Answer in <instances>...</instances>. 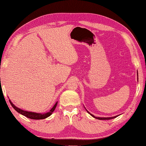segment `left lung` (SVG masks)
Listing matches in <instances>:
<instances>
[{
  "label": "left lung",
  "mask_w": 146,
  "mask_h": 146,
  "mask_svg": "<svg viewBox=\"0 0 146 146\" xmlns=\"http://www.w3.org/2000/svg\"><path fill=\"white\" fill-rule=\"evenodd\" d=\"M88 113H89V111H88ZM90 114L91 115V116H93V117H94V118H97V119H99V120H110V119H112V118H114L117 117V116H113V117H108V118H100V117H96V116H94V115H92V114H91V113H90Z\"/></svg>",
  "instance_id": "obj_1"
}]
</instances>
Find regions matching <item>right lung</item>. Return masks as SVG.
<instances>
[{"mask_svg": "<svg viewBox=\"0 0 146 146\" xmlns=\"http://www.w3.org/2000/svg\"><path fill=\"white\" fill-rule=\"evenodd\" d=\"M9 102H10L11 105H12V107H13L14 110H15L17 112H19V113H20L21 114L25 116V117L31 118V119H35V120L44 119V118L48 117V116H50L51 114H52V113L54 111V110H55L56 107H57V102H56L55 105H54V107H52V108L51 109V110H50L48 112H47V113H35V112L23 111V110H21V109H19V108H18V107H16L15 105H14V104L10 101V100H9Z\"/></svg>", "mask_w": 146, "mask_h": 146, "instance_id": "obj_1", "label": "right lung"}]
</instances>
